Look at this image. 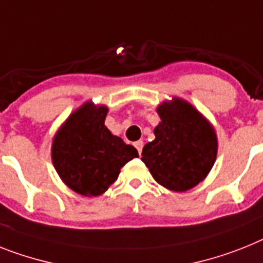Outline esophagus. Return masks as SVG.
<instances>
[{"instance_id": "esophagus-1", "label": "esophagus", "mask_w": 263, "mask_h": 263, "mask_svg": "<svg viewBox=\"0 0 263 263\" xmlns=\"http://www.w3.org/2000/svg\"><path fill=\"white\" fill-rule=\"evenodd\" d=\"M135 147H136V149H138L139 155H142V149H143V142H140V140H139V142H136V143H135Z\"/></svg>"}]
</instances>
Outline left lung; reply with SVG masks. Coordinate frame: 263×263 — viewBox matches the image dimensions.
Here are the masks:
<instances>
[{
	"instance_id": "left-lung-1",
	"label": "left lung",
	"mask_w": 263,
	"mask_h": 263,
	"mask_svg": "<svg viewBox=\"0 0 263 263\" xmlns=\"http://www.w3.org/2000/svg\"><path fill=\"white\" fill-rule=\"evenodd\" d=\"M160 123L155 140L147 143L142 160L154 179L165 189L183 193L199 184L217 159L213 125L193 105L174 98L158 107Z\"/></svg>"
}]
</instances>
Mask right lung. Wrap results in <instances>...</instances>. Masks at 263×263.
Returning a JSON list of instances; mask_svg holds the SVG:
<instances>
[{
	"mask_svg": "<svg viewBox=\"0 0 263 263\" xmlns=\"http://www.w3.org/2000/svg\"><path fill=\"white\" fill-rule=\"evenodd\" d=\"M105 105L90 101L70 115L57 131L52 144V162L70 190L98 196L118 179L120 168L138 158L134 145L125 144L105 127Z\"/></svg>",
	"mask_w": 263,
	"mask_h": 263,
	"instance_id": "1",
	"label": "right lung"
}]
</instances>
